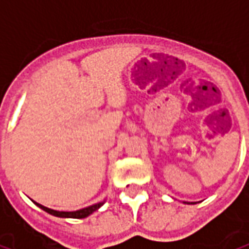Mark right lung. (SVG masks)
Returning a JSON list of instances; mask_svg holds the SVG:
<instances>
[{
    "mask_svg": "<svg viewBox=\"0 0 249 249\" xmlns=\"http://www.w3.org/2000/svg\"><path fill=\"white\" fill-rule=\"evenodd\" d=\"M105 203V200L104 201H100L97 204H93V205H89L87 208H82L78 209V211H73V212H60V211H54V209L51 208H46L44 205H41V204L36 203L35 204L37 207H40L41 209H44L45 212L48 213L53 214V216H57V217H65V219H84V217H88L89 214H92L94 211H97L98 208H101Z\"/></svg>",
    "mask_w": 249,
    "mask_h": 249,
    "instance_id": "obj_1",
    "label": "right lung"
}]
</instances>
